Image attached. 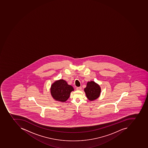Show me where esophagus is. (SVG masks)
I'll use <instances>...</instances> for the list:
<instances>
[{"label": "esophagus", "instance_id": "obj_1", "mask_svg": "<svg viewBox=\"0 0 148 148\" xmlns=\"http://www.w3.org/2000/svg\"><path fill=\"white\" fill-rule=\"evenodd\" d=\"M76 89L77 90H82V88L81 87H77V88H76Z\"/></svg>", "mask_w": 148, "mask_h": 148}]
</instances>
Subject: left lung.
I'll list each match as a JSON object with an SVG mask.
<instances>
[{"label":"left lung","mask_w":148,"mask_h":148,"mask_svg":"<svg viewBox=\"0 0 148 148\" xmlns=\"http://www.w3.org/2000/svg\"><path fill=\"white\" fill-rule=\"evenodd\" d=\"M101 91V89L100 86L93 81L88 82L86 84V88H84L86 97L91 101L99 97Z\"/></svg>","instance_id":"8db88e82"}]
</instances>
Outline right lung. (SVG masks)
Masks as SVG:
<instances>
[{"label":"right lung","mask_w":148,"mask_h":148,"mask_svg":"<svg viewBox=\"0 0 148 148\" xmlns=\"http://www.w3.org/2000/svg\"><path fill=\"white\" fill-rule=\"evenodd\" d=\"M73 91V88L63 79L55 81L51 86V93L53 98L62 103L68 99L71 92Z\"/></svg>","instance_id":"obj_1"}]
</instances>
